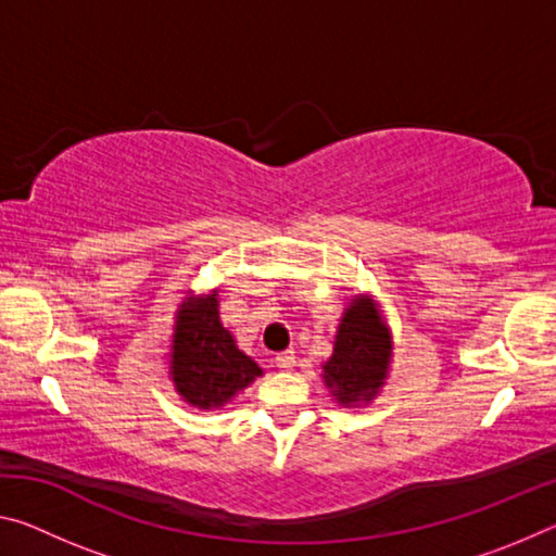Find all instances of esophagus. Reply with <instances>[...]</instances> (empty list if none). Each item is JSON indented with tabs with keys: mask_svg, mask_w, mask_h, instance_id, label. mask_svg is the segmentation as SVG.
I'll list each match as a JSON object with an SVG mask.
<instances>
[{
	"mask_svg": "<svg viewBox=\"0 0 556 556\" xmlns=\"http://www.w3.org/2000/svg\"><path fill=\"white\" fill-rule=\"evenodd\" d=\"M294 351H285V353H279L277 357H275V365L279 370H291L294 368Z\"/></svg>",
	"mask_w": 556,
	"mask_h": 556,
	"instance_id": "1",
	"label": "esophagus"
}]
</instances>
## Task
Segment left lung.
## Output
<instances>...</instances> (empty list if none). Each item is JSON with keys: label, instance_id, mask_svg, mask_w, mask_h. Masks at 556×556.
Returning a JSON list of instances; mask_svg holds the SVG:
<instances>
[{"label": "left lung", "instance_id": "8db88e82", "mask_svg": "<svg viewBox=\"0 0 556 556\" xmlns=\"http://www.w3.org/2000/svg\"><path fill=\"white\" fill-rule=\"evenodd\" d=\"M392 331L378 301L355 294L343 308L333 353L321 363V380L341 407H363L378 397L390 378Z\"/></svg>", "mask_w": 556, "mask_h": 556}]
</instances>
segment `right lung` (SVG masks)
<instances>
[{
  "label": "right lung",
  "mask_w": 556,
  "mask_h": 556,
  "mask_svg": "<svg viewBox=\"0 0 556 556\" xmlns=\"http://www.w3.org/2000/svg\"><path fill=\"white\" fill-rule=\"evenodd\" d=\"M218 289L188 291L174 316L168 343V380L186 404L195 409H223L225 404L262 378V368L240 351L223 326Z\"/></svg>",
  "instance_id": "right-lung-1"
}]
</instances>
